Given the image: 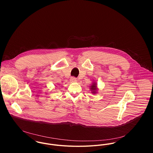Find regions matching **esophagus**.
Instances as JSON below:
<instances>
[{
  "mask_svg": "<svg viewBox=\"0 0 153 153\" xmlns=\"http://www.w3.org/2000/svg\"><path fill=\"white\" fill-rule=\"evenodd\" d=\"M76 78H75V77H71V79H70V81H71V82H76Z\"/></svg>",
  "mask_w": 153,
  "mask_h": 153,
  "instance_id": "1",
  "label": "esophagus"
}]
</instances>
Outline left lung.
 <instances>
[{"instance_id": "left-lung-1", "label": "left lung", "mask_w": 153, "mask_h": 153, "mask_svg": "<svg viewBox=\"0 0 153 153\" xmlns=\"http://www.w3.org/2000/svg\"><path fill=\"white\" fill-rule=\"evenodd\" d=\"M90 89H91V90L92 91V92L93 94H95V93H96V91H97V89L96 84H94H94H92V85H91Z\"/></svg>"}]
</instances>
